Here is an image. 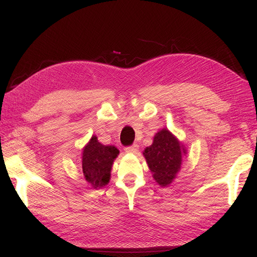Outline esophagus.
<instances>
[{
    "instance_id": "esophagus-1",
    "label": "esophagus",
    "mask_w": 257,
    "mask_h": 257,
    "mask_svg": "<svg viewBox=\"0 0 257 257\" xmlns=\"http://www.w3.org/2000/svg\"><path fill=\"white\" fill-rule=\"evenodd\" d=\"M139 147L137 145H133V146H129V147H125L124 151L125 152H129V154H136V152L138 151Z\"/></svg>"
}]
</instances>
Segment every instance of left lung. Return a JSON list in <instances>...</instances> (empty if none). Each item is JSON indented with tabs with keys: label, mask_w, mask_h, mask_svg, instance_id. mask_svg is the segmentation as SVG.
I'll return each instance as SVG.
<instances>
[{
	"label": "left lung",
	"mask_w": 257,
	"mask_h": 257,
	"mask_svg": "<svg viewBox=\"0 0 257 257\" xmlns=\"http://www.w3.org/2000/svg\"><path fill=\"white\" fill-rule=\"evenodd\" d=\"M187 148L167 128L159 130L152 145L144 150V157L155 181L165 188L170 185L181 169Z\"/></svg>",
	"instance_id": "obj_1"
}]
</instances>
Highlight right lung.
Instances as JSON below:
<instances>
[{"mask_svg":"<svg viewBox=\"0 0 257 257\" xmlns=\"http://www.w3.org/2000/svg\"><path fill=\"white\" fill-rule=\"evenodd\" d=\"M119 155L114 146H105L92 136L81 154V169L84 178L92 189L105 187L110 180L113 161Z\"/></svg>","mask_w":257,"mask_h":257,"instance_id":"add662e5","label":"right lung"}]
</instances>
